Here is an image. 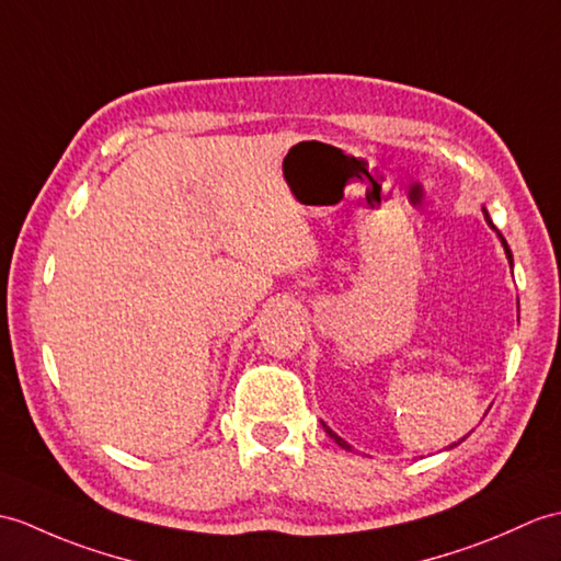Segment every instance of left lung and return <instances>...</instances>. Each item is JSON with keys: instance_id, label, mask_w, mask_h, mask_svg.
<instances>
[{"instance_id": "8db88e82", "label": "left lung", "mask_w": 561, "mask_h": 561, "mask_svg": "<svg viewBox=\"0 0 561 561\" xmlns=\"http://www.w3.org/2000/svg\"><path fill=\"white\" fill-rule=\"evenodd\" d=\"M483 213H485V221H488V225H490V227L494 229V225H492V219H490V215H488V210H485V207H483ZM497 237H500V241H502V245H504V253H506V257H510V265H514V257H512V251H510V245H506V241H504V237H502V233H500V231H497ZM322 427H324V433H328V435H330V437H332V439L336 442V445H340V447H344L346 451H351V445H346V442H344V439H342L340 435H336L332 427H328V425H324V423H322ZM459 442H461V439H459ZM459 442H454V445H451V447H457V445H459Z\"/></svg>"}]
</instances>
